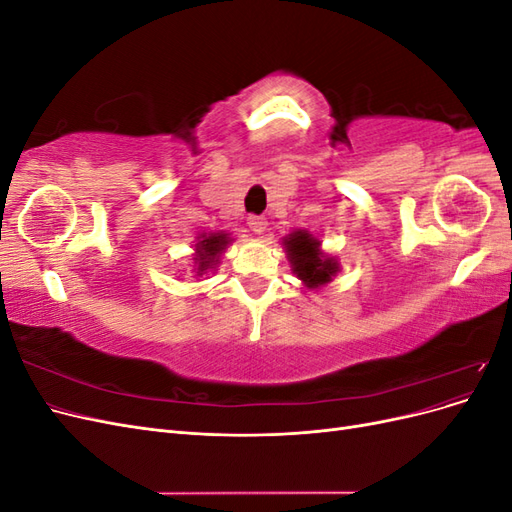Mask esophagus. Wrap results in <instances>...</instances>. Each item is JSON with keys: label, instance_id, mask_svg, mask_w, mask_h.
<instances>
[{"label": "esophagus", "instance_id": "34e87169", "mask_svg": "<svg viewBox=\"0 0 512 512\" xmlns=\"http://www.w3.org/2000/svg\"><path fill=\"white\" fill-rule=\"evenodd\" d=\"M247 226L254 232V235H262V232L267 230V220L260 218V215H250V220H247Z\"/></svg>", "mask_w": 512, "mask_h": 512}]
</instances>
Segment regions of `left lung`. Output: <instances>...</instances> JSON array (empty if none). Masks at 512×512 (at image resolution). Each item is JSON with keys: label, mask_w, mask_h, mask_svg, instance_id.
I'll return each instance as SVG.
<instances>
[{"label": "left lung", "mask_w": 512, "mask_h": 512, "mask_svg": "<svg viewBox=\"0 0 512 512\" xmlns=\"http://www.w3.org/2000/svg\"><path fill=\"white\" fill-rule=\"evenodd\" d=\"M286 256L290 260L292 273L299 277L305 290H318L333 282L339 271V262L335 256L322 250L320 239H316L309 230H292L284 237Z\"/></svg>", "instance_id": "obj_1"}]
</instances>
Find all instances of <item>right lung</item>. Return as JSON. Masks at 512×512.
<instances>
[{
	"mask_svg": "<svg viewBox=\"0 0 512 512\" xmlns=\"http://www.w3.org/2000/svg\"><path fill=\"white\" fill-rule=\"evenodd\" d=\"M235 239L230 237V232L218 230V232H203V235L196 237L194 243V254H192V273L203 277L211 271L218 269L220 265V256Z\"/></svg>",
	"mask_w": 512,
	"mask_h": 512,
	"instance_id": "obj_1",
	"label": "right lung"
}]
</instances>
